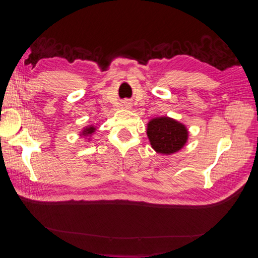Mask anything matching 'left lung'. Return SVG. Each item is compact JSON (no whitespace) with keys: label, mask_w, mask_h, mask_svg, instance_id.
Wrapping results in <instances>:
<instances>
[{"label":"left lung","mask_w":258,"mask_h":258,"mask_svg":"<svg viewBox=\"0 0 258 258\" xmlns=\"http://www.w3.org/2000/svg\"><path fill=\"white\" fill-rule=\"evenodd\" d=\"M148 136L156 152L170 154L182 148L188 139V132L182 124L169 117H160L149 123Z\"/></svg>","instance_id":"left-lung-1"}]
</instances>
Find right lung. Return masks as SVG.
Masks as SVG:
<instances>
[{"mask_svg": "<svg viewBox=\"0 0 258 258\" xmlns=\"http://www.w3.org/2000/svg\"><path fill=\"white\" fill-rule=\"evenodd\" d=\"M94 132V127H88L84 131V134H92Z\"/></svg>", "mask_w": 258, "mask_h": 258, "instance_id": "1", "label": "right lung"}]
</instances>
